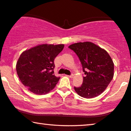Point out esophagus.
I'll use <instances>...</instances> for the list:
<instances>
[{
	"instance_id": "34e87169",
	"label": "esophagus",
	"mask_w": 131,
	"mask_h": 131,
	"mask_svg": "<svg viewBox=\"0 0 131 131\" xmlns=\"http://www.w3.org/2000/svg\"><path fill=\"white\" fill-rule=\"evenodd\" d=\"M68 77L69 78H72V77H73V76H74V75L73 74H71V75H67Z\"/></svg>"
}]
</instances>
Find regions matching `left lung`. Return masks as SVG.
I'll return each instance as SVG.
<instances>
[{"instance_id":"obj_1","label":"left lung","mask_w":131,"mask_h":131,"mask_svg":"<svg viewBox=\"0 0 131 131\" xmlns=\"http://www.w3.org/2000/svg\"><path fill=\"white\" fill-rule=\"evenodd\" d=\"M75 52L82 64L85 77L75 92L85 98H92L102 94L114 77V64L109 54L90 41L80 42L68 46Z\"/></svg>"}]
</instances>
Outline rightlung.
I'll list each match as a JSON object with an SVG mask.
<instances>
[{
  "label": "right lung",
  "mask_w": 131,
  "mask_h": 131,
  "mask_svg": "<svg viewBox=\"0 0 131 131\" xmlns=\"http://www.w3.org/2000/svg\"><path fill=\"white\" fill-rule=\"evenodd\" d=\"M64 47V45L43 44L21 54L16 63V71L21 83L30 91L43 95L54 88L60 78L54 74V60Z\"/></svg>",
  "instance_id": "add662e5"
}]
</instances>
